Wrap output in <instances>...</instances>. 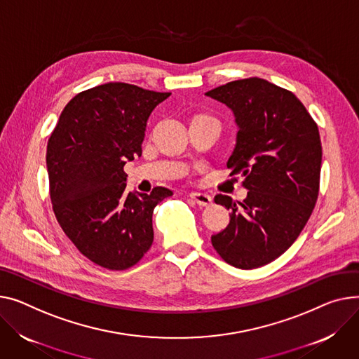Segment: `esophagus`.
Here are the masks:
<instances>
[{
    "label": "esophagus",
    "mask_w": 359,
    "mask_h": 359,
    "mask_svg": "<svg viewBox=\"0 0 359 359\" xmlns=\"http://www.w3.org/2000/svg\"><path fill=\"white\" fill-rule=\"evenodd\" d=\"M190 199H194L199 206H210L212 205V198L206 194H199V192H192L189 195Z\"/></svg>",
    "instance_id": "34e87169"
}]
</instances>
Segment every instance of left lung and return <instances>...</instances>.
Returning a JSON list of instances; mask_svg holds the SVG:
<instances>
[{
  "label": "left lung",
  "mask_w": 359,
  "mask_h": 359,
  "mask_svg": "<svg viewBox=\"0 0 359 359\" xmlns=\"http://www.w3.org/2000/svg\"><path fill=\"white\" fill-rule=\"evenodd\" d=\"M206 95L235 115L236 146L226 165L248 189L243 202L215 196L232 212L229 225L210 241L228 264L258 269L292 247L313 212L322 165L319 130L293 92L266 79L232 81Z\"/></svg>",
  "instance_id": "obj_1"
}]
</instances>
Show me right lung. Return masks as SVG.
I'll use <instances>...</instances> for the list:
<instances>
[{"instance_id": "right-lung-1", "label": "right lung", "mask_w": 359, "mask_h": 359, "mask_svg": "<svg viewBox=\"0 0 359 359\" xmlns=\"http://www.w3.org/2000/svg\"><path fill=\"white\" fill-rule=\"evenodd\" d=\"M170 97L124 82L79 92L47 141L46 164L56 219L74 245L108 270H127L153 244V210L173 195L126 192L124 165L141 156L147 119Z\"/></svg>"}]
</instances>
